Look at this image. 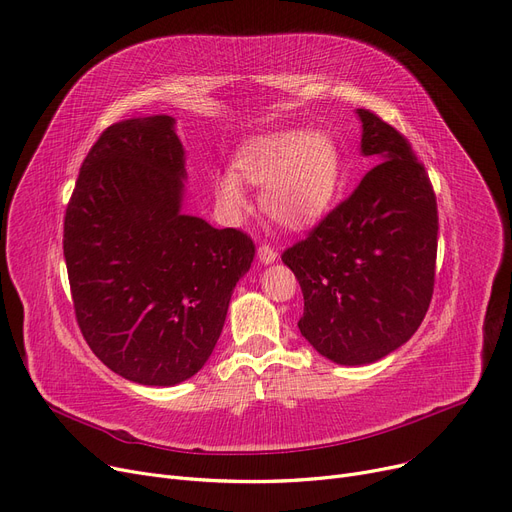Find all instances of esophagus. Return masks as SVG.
<instances>
[{
	"label": "esophagus",
	"mask_w": 512,
	"mask_h": 512,
	"mask_svg": "<svg viewBox=\"0 0 512 512\" xmlns=\"http://www.w3.org/2000/svg\"><path fill=\"white\" fill-rule=\"evenodd\" d=\"M257 257H259V261L263 265H270V263H274L278 259V253H276V249L270 247V244H261V247L257 249Z\"/></svg>",
	"instance_id": "esophagus-1"
}]
</instances>
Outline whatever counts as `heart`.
I'll return each instance as SVG.
<instances>
[{"label": "heart", "mask_w": 512, "mask_h": 512, "mask_svg": "<svg viewBox=\"0 0 512 512\" xmlns=\"http://www.w3.org/2000/svg\"><path fill=\"white\" fill-rule=\"evenodd\" d=\"M236 171L217 173L215 198L228 213L247 207L240 180L263 186L261 207L280 226L305 230L320 221L341 188V152L328 131H272L244 144Z\"/></svg>", "instance_id": "heart-1"}]
</instances>
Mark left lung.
I'll return each mask as SVG.
<instances>
[{
	"instance_id": "obj_1",
	"label": "left lung",
	"mask_w": 512,
	"mask_h": 512,
	"mask_svg": "<svg viewBox=\"0 0 512 512\" xmlns=\"http://www.w3.org/2000/svg\"><path fill=\"white\" fill-rule=\"evenodd\" d=\"M360 150L379 163L282 255L303 293L301 335L341 366L379 362L425 318L435 282L437 203L408 140L366 108Z\"/></svg>"
}]
</instances>
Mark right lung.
<instances>
[{
    "label": "right lung",
    "instance_id": "add662e5",
    "mask_svg": "<svg viewBox=\"0 0 512 512\" xmlns=\"http://www.w3.org/2000/svg\"><path fill=\"white\" fill-rule=\"evenodd\" d=\"M186 150L169 115L110 125L64 217L77 324L123 379L173 387L205 366L255 244L182 211Z\"/></svg>",
    "mask_w": 512,
    "mask_h": 512
}]
</instances>
